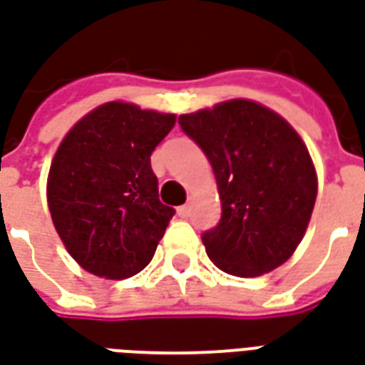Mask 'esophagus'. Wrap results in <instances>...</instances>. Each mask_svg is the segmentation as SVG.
<instances>
[{"label":"esophagus","mask_w":365,"mask_h":365,"mask_svg":"<svg viewBox=\"0 0 365 365\" xmlns=\"http://www.w3.org/2000/svg\"><path fill=\"white\" fill-rule=\"evenodd\" d=\"M177 212H179L180 217H188V215H190V212H192V206H190V204H185V206H180Z\"/></svg>","instance_id":"esophagus-1"}]
</instances>
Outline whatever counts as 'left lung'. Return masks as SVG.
I'll return each mask as SVG.
<instances>
[{
	"mask_svg": "<svg viewBox=\"0 0 365 365\" xmlns=\"http://www.w3.org/2000/svg\"><path fill=\"white\" fill-rule=\"evenodd\" d=\"M179 124L214 169L222 220L202 233L220 270L255 278L284 264L309 225L317 173L294 128L267 106L233 98Z\"/></svg>",
	"mask_w": 365,
	"mask_h": 365,
	"instance_id": "left-lung-1",
	"label": "left lung"
}]
</instances>
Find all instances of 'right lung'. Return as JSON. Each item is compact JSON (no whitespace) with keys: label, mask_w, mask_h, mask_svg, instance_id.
Instances as JSON below:
<instances>
[{"label":"right lung","mask_w":365,"mask_h":365,"mask_svg":"<svg viewBox=\"0 0 365 365\" xmlns=\"http://www.w3.org/2000/svg\"><path fill=\"white\" fill-rule=\"evenodd\" d=\"M173 126L175 114L113 101L85 114L60 143L48 208L87 272L122 280L153 259L175 208L159 200L150 157Z\"/></svg>","instance_id":"obj_1"}]
</instances>
